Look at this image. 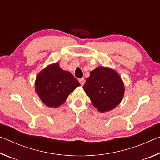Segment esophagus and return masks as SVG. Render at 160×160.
Wrapping results in <instances>:
<instances>
[{"label": "esophagus", "mask_w": 160, "mask_h": 160, "mask_svg": "<svg viewBox=\"0 0 160 160\" xmlns=\"http://www.w3.org/2000/svg\"><path fill=\"white\" fill-rule=\"evenodd\" d=\"M79 82L80 83V85L82 86L84 84H85V79H84V78H81V79H79Z\"/></svg>", "instance_id": "esophagus-1"}]
</instances>
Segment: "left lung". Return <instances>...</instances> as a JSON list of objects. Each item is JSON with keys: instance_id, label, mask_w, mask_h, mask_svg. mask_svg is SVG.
I'll return each instance as SVG.
<instances>
[{"instance_id": "obj_1", "label": "left lung", "mask_w": 160, "mask_h": 160, "mask_svg": "<svg viewBox=\"0 0 160 160\" xmlns=\"http://www.w3.org/2000/svg\"><path fill=\"white\" fill-rule=\"evenodd\" d=\"M83 89L100 112H109L120 104L125 92L118 72L103 66L92 70Z\"/></svg>"}]
</instances>
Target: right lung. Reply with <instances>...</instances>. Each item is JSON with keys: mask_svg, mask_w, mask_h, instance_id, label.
<instances>
[{"mask_svg": "<svg viewBox=\"0 0 160 160\" xmlns=\"http://www.w3.org/2000/svg\"><path fill=\"white\" fill-rule=\"evenodd\" d=\"M80 84L70 72L61 68L58 63L48 66L37 75L35 91L45 105L58 107Z\"/></svg>", "mask_w": 160, "mask_h": 160, "instance_id": "add662e5", "label": "right lung"}]
</instances>
